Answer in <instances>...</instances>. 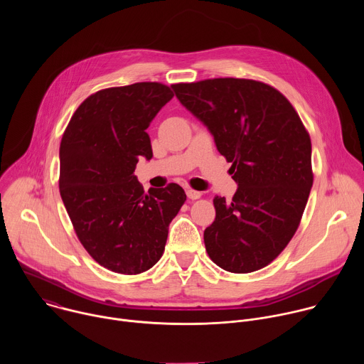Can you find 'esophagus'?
<instances>
[{"label": "esophagus", "mask_w": 364, "mask_h": 364, "mask_svg": "<svg viewBox=\"0 0 364 364\" xmlns=\"http://www.w3.org/2000/svg\"><path fill=\"white\" fill-rule=\"evenodd\" d=\"M186 193H187V197L191 198V200H197V198L201 197V193L197 191V190H193V188H188Z\"/></svg>", "instance_id": "esophagus-1"}]
</instances>
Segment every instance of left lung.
I'll use <instances>...</instances> for the list:
<instances>
[{
    "instance_id": "left-lung-1",
    "label": "left lung",
    "mask_w": 364,
    "mask_h": 364,
    "mask_svg": "<svg viewBox=\"0 0 364 364\" xmlns=\"http://www.w3.org/2000/svg\"><path fill=\"white\" fill-rule=\"evenodd\" d=\"M176 96L232 163L237 190L216 196L204 230L212 261L247 274L269 265L295 235L313 187L311 139L289 100L250 79L218 77L173 85Z\"/></svg>"
}]
</instances>
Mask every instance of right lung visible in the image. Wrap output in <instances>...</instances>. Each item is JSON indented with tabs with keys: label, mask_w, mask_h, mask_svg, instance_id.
<instances>
[{
	"label": "right lung",
	"mask_w": 364,
	"mask_h": 364,
	"mask_svg": "<svg viewBox=\"0 0 364 364\" xmlns=\"http://www.w3.org/2000/svg\"><path fill=\"white\" fill-rule=\"evenodd\" d=\"M173 96L159 82L102 89L80 103L60 142L59 188L73 229L117 274L136 275L160 261L186 201L176 183L144 193L134 176L139 157H152L146 128Z\"/></svg>",
	"instance_id": "1"
}]
</instances>
